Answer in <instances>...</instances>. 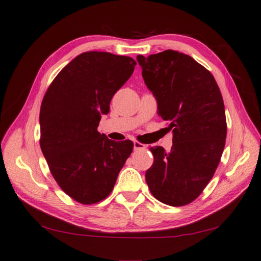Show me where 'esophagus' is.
Segmentation results:
<instances>
[{
  "mask_svg": "<svg viewBox=\"0 0 261 261\" xmlns=\"http://www.w3.org/2000/svg\"><path fill=\"white\" fill-rule=\"evenodd\" d=\"M133 148H135V150H142L146 148V145L143 143H140L138 141H135V143H133Z\"/></svg>",
  "mask_w": 261,
  "mask_h": 261,
  "instance_id": "34e87169",
  "label": "esophagus"
}]
</instances>
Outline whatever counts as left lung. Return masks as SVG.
<instances>
[{"mask_svg":"<svg viewBox=\"0 0 261 261\" xmlns=\"http://www.w3.org/2000/svg\"><path fill=\"white\" fill-rule=\"evenodd\" d=\"M137 61L156 99L158 115L173 132L170 152L150 149L154 161L145 181L160 202L190 204L208 184L223 154L227 124L222 93L212 73L183 53L168 49L138 55Z\"/></svg>","mask_w":261,"mask_h":261,"instance_id":"obj_1","label":"left lung"}]
</instances>
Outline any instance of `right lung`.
<instances>
[{
  "instance_id": "1",
  "label": "right lung",
  "mask_w": 261,
  "mask_h": 261,
  "mask_svg": "<svg viewBox=\"0 0 261 261\" xmlns=\"http://www.w3.org/2000/svg\"><path fill=\"white\" fill-rule=\"evenodd\" d=\"M136 65L128 56L83 53L64 67L44 96L42 152L57 184L82 204L98 203L110 194L133 150L130 140L115 142L97 129Z\"/></svg>"
}]
</instances>
